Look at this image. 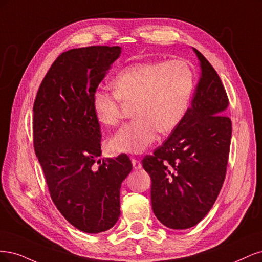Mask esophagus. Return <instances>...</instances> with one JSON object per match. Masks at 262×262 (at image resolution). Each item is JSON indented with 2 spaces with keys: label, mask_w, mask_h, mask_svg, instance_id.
Here are the masks:
<instances>
[{
  "label": "esophagus",
  "mask_w": 262,
  "mask_h": 262,
  "mask_svg": "<svg viewBox=\"0 0 262 262\" xmlns=\"http://www.w3.org/2000/svg\"><path fill=\"white\" fill-rule=\"evenodd\" d=\"M132 163H133L134 170H139V168H141V166H142L140 161H138V160H136V159H133L132 160Z\"/></svg>",
  "instance_id": "34e87169"
}]
</instances>
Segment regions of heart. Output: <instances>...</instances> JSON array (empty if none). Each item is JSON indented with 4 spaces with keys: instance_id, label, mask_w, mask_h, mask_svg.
I'll return each instance as SVG.
<instances>
[{
    "instance_id": "heart-1",
    "label": "heart",
    "mask_w": 262,
    "mask_h": 262,
    "mask_svg": "<svg viewBox=\"0 0 262 262\" xmlns=\"http://www.w3.org/2000/svg\"><path fill=\"white\" fill-rule=\"evenodd\" d=\"M113 92L98 89L92 111L104 126H116L122 104L133 105L134 121L123 125L108 141L113 154H141L156 141L159 130L172 132L187 111L193 73L183 61L137 63L117 74Z\"/></svg>"
}]
</instances>
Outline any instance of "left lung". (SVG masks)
Segmentation results:
<instances>
[{
  "label": "left lung",
  "instance_id": "8db88e82",
  "mask_svg": "<svg viewBox=\"0 0 262 262\" xmlns=\"http://www.w3.org/2000/svg\"><path fill=\"white\" fill-rule=\"evenodd\" d=\"M200 77L190 107L162 146L142 159L151 177V204L172 230L198 224L215 202L225 179L232 122L225 89L207 58L192 48Z\"/></svg>",
  "mask_w": 262,
  "mask_h": 262
}]
</instances>
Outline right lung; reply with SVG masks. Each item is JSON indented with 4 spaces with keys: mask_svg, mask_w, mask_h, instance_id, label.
<instances>
[{
    "mask_svg": "<svg viewBox=\"0 0 262 262\" xmlns=\"http://www.w3.org/2000/svg\"><path fill=\"white\" fill-rule=\"evenodd\" d=\"M122 53L121 47L73 49L58 56L33 103V146L50 195L76 229L97 234L119 220L128 156L100 160V125L92 95Z\"/></svg>",
    "mask_w": 262,
    "mask_h": 262,
    "instance_id": "1",
    "label": "right lung"
}]
</instances>
